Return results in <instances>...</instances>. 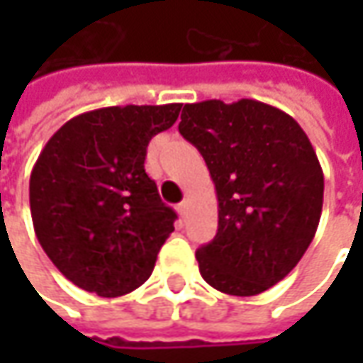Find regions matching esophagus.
Masks as SVG:
<instances>
[{
  "instance_id": "obj_1",
  "label": "esophagus",
  "mask_w": 363,
  "mask_h": 363,
  "mask_svg": "<svg viewBox=\"0 0 363 363\" xmlns=\"http://www.w3.org/2000/svg\"><path fill=\"white\" fill-rule=\"evenodd\" d=\"M188 206H189L188 200H184V202L177 206V210H179V214H182V218H186V214H188Z\"/></svg>"
}]
</instances>
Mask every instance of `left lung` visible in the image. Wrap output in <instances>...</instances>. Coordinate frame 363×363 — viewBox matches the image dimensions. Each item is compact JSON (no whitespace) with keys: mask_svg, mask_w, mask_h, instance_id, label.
<instances>
[{"mask_svg":"<svg viewBox=\"0 0 363 363\" xmlns=\"http://www.w3.org/2000/svg\"><path fill=\"white\" fill-rule=\"evenodd\" d=\"M179 133L216 186L218 232L196 252L203 281L236 297L271 289L319 226L323 172L309 137L291 115L252 99L186 105Z\"/></svg>","mask_w":363,"mask_h":363,"instance_id":"obj_1","label":"left lung"}]
</instances>
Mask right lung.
I'll return each instance as SVG.
<instances>
[{"label": "right lung", "instance_id": "right-lung-1", "mask_svg": "<svg viewBox=\"0 0 363 363\" xmlns=\"http://www.w3.org/2000/svg\"><path fill=\"white\" fill-rule=\"evenodd\" d=\"M182 111L172 105L105 106L50 137L30 175L38 242L74 285L121 297L151 277L175 212L145 174L151 137Z\"/></svg>", "mask_w": 363, "mask_h": 363}]
</instances>
